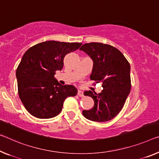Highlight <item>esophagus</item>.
Returning <instances> with one entry per match:
<instances>
[{
    "label": "esophagus",
    "mask_w": 159,
    "mask_h": 159,
    "mask_svg": "<svg viewBox=\"0 0 159 159\" xmlns=\"http://www.w3.org/2000/svg\"><path fill=\"white\" fill-rule=\"evenodd\" d=\"M77 95L79 97H83V95H84V93H83V92L81 91V90H78V91H77Z\"/></svg>",
    "instance_id": "34e87169"
}]
</instances>
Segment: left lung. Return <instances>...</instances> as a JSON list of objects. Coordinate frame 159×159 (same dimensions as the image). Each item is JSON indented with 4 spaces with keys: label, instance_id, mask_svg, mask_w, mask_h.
<instances>
[{
    "label": "left lung",
    "instance_id": "obj_1",
    "mask_svg": "<svg viewBox=\"0 0 159 159\" xmlns=\"http://www.w3.org/2000/svg\"><path fill=\"white\" fill-rule=\"evenodd\" d=\"M80 50L93 62L90 79L102 82L103 87L99 94L91 90L84 92L94 99V105L83 110V115L93 121L111 120L120 112L130 93V65L120 51L107 44L86 43Z\"/></svg>",
    "mask_w": 159,
    "mask_h": 159
}]
</instances>
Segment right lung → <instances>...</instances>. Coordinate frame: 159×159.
<instances>
[{"label":"right lung","mask_w":159,"mask_h":159,"mask_svg":"<svg viewBox=\"0 0 159 159\" xmlns=\"http://www.w3.org/2000/svg\"><path fill=\"white\" fill-rule=\"evenodd\" d=\"M82 43L46 41L29 48L16 70L18 94L29 113L40 119L58 115L68 97L77 89L73 85H62L55 78L62 69L65 56L77 50Z\"/></svg>","instance_id":"obj_1"}]
</instances>
